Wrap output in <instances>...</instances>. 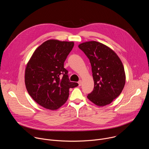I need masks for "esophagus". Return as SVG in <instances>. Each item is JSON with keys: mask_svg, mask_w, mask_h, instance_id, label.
Returning a JSON list of instances; mask_svg holds the SVG:
<instances>
[{"mask_svg": "<svg viewBox=\"0 0 149 149\" xmlns=\"http://www.w3.org/2000/svg\"><path fill=\"white\" fill-rule=\"evenodd\" d=\"M78 85H79V87L81 86V85H82V81H81V80H79V81H78Z\"/></svg>", "mask_w": 149, "mask_h": 149, "instance_id": "1", "label": "esophagus"}]
</instances>
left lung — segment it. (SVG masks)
Segmentation results:
<instances>
[{
	"instance_id": "1",
	"label": "left lung",
	"mask_w": 149,
	"mask_h": 149,
	"mask_svg": "<svg viewBox=\"0 0 149 149\" xmlns=\"http://www.w3.org/2000/svg\"><path fill=\"white\" fill-rule=\"evenodd\" d=\"M78 48L90 61L94 82L88 98L98 106L110 104L123 91L125 75L123 63L109 47L96 41L82 43Z\"/></svg>"
}]
</instances>
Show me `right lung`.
Wrapping results in <instances>:
<instances>
[{
	"instance_id": "add662e5",
	"label": "right lung",
	"mask_w": 149,
	"mask_h": 149,
	"mask_svg": "<svg viewBox=\"0 0 149 149\" xmlns=\"http://www.w3.org/2000/svg\"><path fill=\"white\" fill-rule=\"evenodd\" d=\"M73 42L48 40L33 52L25 70V82L30 96L40 105L54 110L67 101L69 90L78 86L71 82L63 63Z\"/></svg>"
}]
</instances>
